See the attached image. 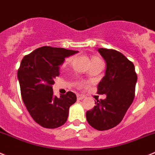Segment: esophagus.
<instances>
[{
	"label": "esophagus",
	"mask_w": 155,
	"mask_h": 155,
	"mask_svg": "<svg viewBox=\"0 0 155 155\" xmlns=\"http://www.w3.org/2000/svg\"><path fill=\"white\" fill-rule=\"evenodd\" d=\"M84 97H85L84 95H80V94H78V95H77V98H78V100H83Z\"/></svg>",
	"instance_id": "obj_1"
}]
</instances>
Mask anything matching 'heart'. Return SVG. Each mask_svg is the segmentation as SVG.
<instances>
[{"mask_svg": "<svg viewBox=\"0 0 155 155\" xmlns=\"http://www.w3.org/2000/svg\"><path fill=\"white\" fill-rule=\"evenodd\" d=\"M72 59H73V58H69L67 60V61H66V62H65V64H68V63H70L71 61H72ZM92 60H100V58H97V57H92V58H91V61H92Z\"/></svg>", "mask_w": 155, "mask_h": 155, "instance_id": "1", "label": "heart"}]
</instances>
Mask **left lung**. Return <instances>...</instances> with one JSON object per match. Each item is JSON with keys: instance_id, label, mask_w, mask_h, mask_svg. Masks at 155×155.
Instances as JSON below:
<instances>
[{"instance_id": "1", "label": "left lung", "mask_w": 155, "mask_h": 155, "mask_svg": "<svg viewBox=\"0 0 155 155\" xmlns=\"http://www.w3.org/2000/svg\"><path fill=\"white\" fill-rule=\"evenodd\" d=\"M106 61L105 75L98 84V94H106L86 113L88 123L100 131L108 130L123 120L135 97L137 75L135 66L125 55L113 49L99 48Z\"/></svg>"}]
</instances>
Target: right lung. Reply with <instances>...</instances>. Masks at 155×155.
<instances>
[{"instance_id": "obj_1", "label": "right lung", "mask_w": 155, "mask_h": 155, "mask_svg": "<svg viewBox=\"0 0 155 155\" xmlns=\"http://www.w3.org/2000/svg\"><path fill=\"white\" fill-rule=\"evenodd\" d=\"M78 51L43 46L22 59L17 72L22 99L32 118L41 126L55 129L66 123L69 108L77 101L68 91L57 97L53 94L54 79L60 74L64 58Z\"/></svg>"}]
</instances>
